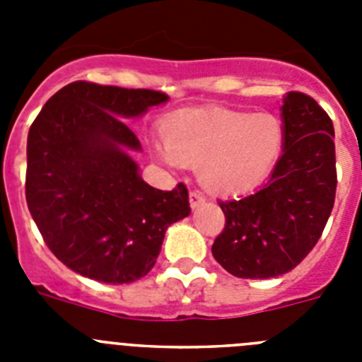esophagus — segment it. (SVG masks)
Returning <instances> with one entry per match:
<instances>
[{
    "instance_id": "obj_1",
    "label": "esophagus",
    "mask_w": 362,
    "mask_h": 362,
    "mask_svg": "<svg viewBox=\"0 0 362 362\" xmlns=\"http://www.w3.org/2000/svg\"><path fill=\"white\" fill-rule=\"evenodd\" d=\"M204 201H206V199H204V196L201 194L199 190H192L190 192V206L194 210L199 209L201 204H204Z\"/></svg>"
}]
</instances>
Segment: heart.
Segmentation results:
<instances>
[{
  "mask_svg": "<svg viewBox=\"0 0 362 362\" xmlns=\"http://www.w3.org/2000/svg\"><path fill=\"white\" fill-rule=\"evenodd\" d=\"M165 146L156 156L170 166L197 165V179L217 194L257 187L284 145V124L272 112L192 110L163 124Z\"/></svg>",
  "mask_w": 362,
  "mask_h": 362,
  "instance_id": "b5f03b06",
  "label": "heart"
}]
</instances>
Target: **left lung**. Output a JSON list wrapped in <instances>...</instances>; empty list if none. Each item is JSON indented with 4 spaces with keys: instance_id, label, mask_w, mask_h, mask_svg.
Listing matches in <instances>:
<instances>
[{
    "instance_id": "8db88e82",
    "label": "left lung",
    "mask_w": 362,
    "mask_h": 362,
    "mask_svg": "<svg viewBox=\"0 0 362 362\" xmlns=\"http://www.w3.org/2000/svg\"><path fill=\"white\" fill-rule=\"evenodd\" d=\"M284 145L268 183L219 201L225 228L212 245L217 263L241 279L283 276L310 254L335 201L334 124L303 92L283 98Z\"/></svg>"
}]
</instances>
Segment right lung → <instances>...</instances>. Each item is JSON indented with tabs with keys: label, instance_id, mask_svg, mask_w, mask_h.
Here are the masks:
<instances>
[{
	"label": "right lung",
	"instance_id": "add662e5",
	"mask_svg": "<svg viewBox=\"0 0 362 362\" xmlns=\"http://www.w3.org/2000/svg\"><path fill=\"white\" fill-rule=\"evenodd\" d=\"M168 101L163 92L74 81L45 103L28 130L27 194L52 254L108 284L152 270L166 228L190 214L188 190L150 187L130 152L141 143L123 119Z\"/></svg>",
	"mask_w": 362,
	"mask_h": 362
}]
</instances>
